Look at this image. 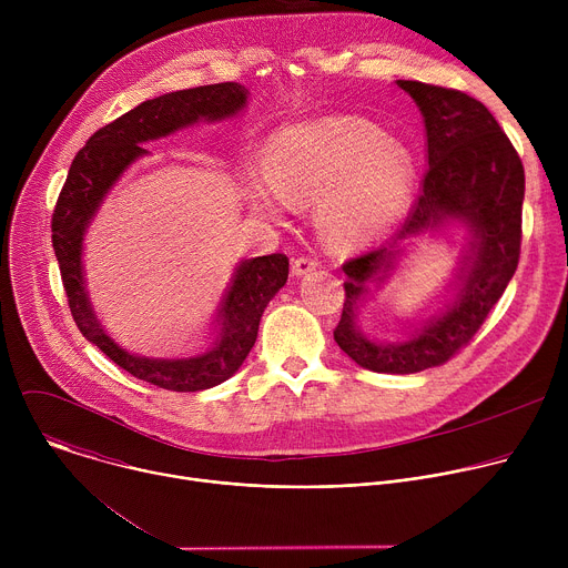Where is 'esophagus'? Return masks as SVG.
<instances>
[{"label": "esophagus", "instance_id": "1", "mask_svg": "<svg viewBox=\"0 0 568 568\" xmlns=\"http://www.w3.org/2000/svg\"><path fill=\"white\" fill-rule=\"evenodd\" d=\"M316 270V261L310 256H298L292 261V276H305Z\"/></svg>", "mask_w": 568, "mask_h": 568}]
</instances>
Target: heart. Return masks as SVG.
Instances as JSON below:
<instances>
[{"mask_svg":"<svg viewBox=\"0 0 568 568\" xmlns=\"http://www.w3.org/2000/svg\"><path fill=\"white\" fill-rule=\"evenodd\" d=\"M414 161L402 143L355 116H326L276 132L265 152V180L254 186L261 211L316 204L326 245L359 250L384 235L414 191Z\"/></svg>","mask_w":568,"mask_h":568,"instance_id":"heart-1","label":"heart"}]
</instances>
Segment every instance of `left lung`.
Masks as SVG:
<instances>
[{
  "label": "left lung",
  "mask_w": 568,
  "mask_h": 568,
  "mask_svg": "<svg viewBox=\"0 0 568 568\" xmlns=\"http://www.w3.org/2000/svg\"><path fill=\"white\" fill-rule=\"evenodd\" d=\"M425 121L429 171L423 193L388 245L348 261L346 301L335 342L362 368L409 375L445 364L488 318L506 292L521 245L524 166L497 119L480 101L418 80H397ZM466 231L459 265L442 307L405 320V337L377 343L358 328V305L381 286L425 234Z\"/></svg>",
  "instance_id": "obj_1"
}]
</instances>
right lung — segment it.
Wrapping results in <instances>:
<instances>
[{"mask_svg":"<svg viewBox=\"0 0 568 568\" xmlns=\"http://www.w3.org/2000/svg\"><path fill=\"white\" fill-rule=\"evenodd\" d=\"M247 97L245 85L217 83L143 101L94 132L85 148L78 150L53 211V252L78 331L116 366L159 388L189 393L226 382L254 348L267 303L287 283L290 261L285 254L240 261L211 321L206 348L186 357H145L119 346L94 312L83 265L85 233L114 184L136 159L148 154L143 143L197 121L233 119L245 110Z\"/></svg>","mask_w":568,"mask_h":568,"instance_id":"1","label":"right lung"}]
</instances>
